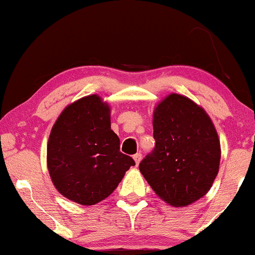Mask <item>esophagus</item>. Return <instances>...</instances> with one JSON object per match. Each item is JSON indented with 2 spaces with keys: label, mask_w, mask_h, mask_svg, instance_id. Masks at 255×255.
Returning <instances> with one entry per match:
<instances>
[{
  "label": "esophagus",
  "mask_w": 255,
  "mask_h": 255,
  "mask_svg": "<svg viewBox=\"0 0 255 255\" xmlns=\"http://www.w3.org/2000/svg\"><path fill=\"white\" fill-rule=\"evenodd\" d=\"M133 158H134V160H135V164L137 165L140 163V160H141V158H142V156H141V153H135L133 156Z\"/></svg>",
  "instance_id": "34e87169"
}]
</instances>
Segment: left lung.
Segmentation results:
<instances>
[{"label": "left lung", "instance_id": "obj_1", "mask_svg": "<svg viewBox=\"0 0 255 255\" xmlns=\"http://www.w3.org/2000/svg\"><path fill=\"white\" fill-rule=\"evenodd\" d=\"M153 137L156 146L139 169L154 193L172 206L203 198L221 160L217 131L203 108L171 93L154 109Z\"/></svg>", "mask_w": 255, "mask_h": 255}]
</instances>
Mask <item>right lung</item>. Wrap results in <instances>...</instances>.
<instances>
[{"label": "right lung", "instance_id": "right-lung-1", "mask_svg": "<svg viewBox=\"0 0 255 255\" xmlns=\"http://www.w3.org/2000/svg\"><path fill=\"white\" fill-rule=\"evenodd\" d=\"M135 165L120 151L110 127V108L97 95L66 108L55 122L48 142V169L63 197L95 205L116 189L125 172Z\"/></svg>", "mask_w": 255, "mask_h": 255}]
</instances>
